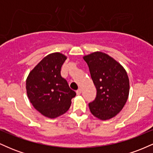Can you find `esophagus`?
<instances>
[{"label": "esophagus", "mask_w": 153, "mask_h": 153, "mask_svg": "<svg viewBox=\"0 0 153 153\" xmlns=\"http://www.w3.org/2000/svg\"><path fill=\"white\" fill-rule=\"evenodd\" d=\"M76 94H77V95H80V94H81V89L80 88H79V89H78V90L76 91Z\"/></svg>", "instance_id": "obj_1"}]
</instances>
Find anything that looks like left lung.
I'll use <instances>...</instances> for the list:
<instances>
[{
	"mask_svg": "<svg viewBox=\"0 0 153 153\" xmlns=\"http://www.w3.org/2000/svg\"><path fill=\"white\" fill-rule=\"evenodd\" d=\"M83 59L97 91L96 99L88 103L91 114L101 120L113 118L122 111L129 96L127 72L120 63L101 52L84 56Z\"/></svg>",
	"mask_w": 153,
	"mask_h": 153,
	"instance_id": "8db88e82",
	"label": "left lung"
}]
</instances>
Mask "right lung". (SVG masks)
Returning <instances> with one entry per match:
<instances>
[{
  "label": "right lung",
  "mask_w": 153,
  "mask_h": 153,
  "mask_svg": "<svg viewBox=\"0 0 153 153\" xmlns=\"http://www.w3.org/2000/svg\"><path fill=\"white\" fill-rule=\"evenodd\" d=\"M66 59V56L59 52L48 54L26 78V93L31 103L39 113L50 119L65 113L76 95L60 74Z\"/></svg>",
  "instance_id": "1"
}]
</instances>
